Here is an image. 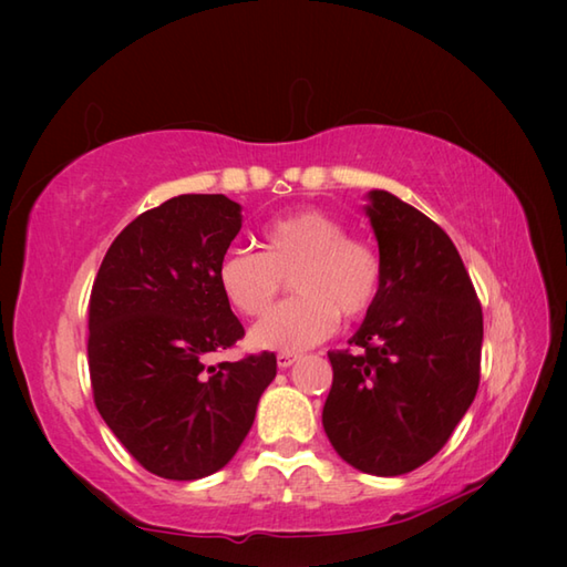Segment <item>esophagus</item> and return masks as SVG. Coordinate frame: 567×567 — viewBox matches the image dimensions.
Segmentation results:
<instances>
[{"label":"esophagus","mask_w":567,"mask_h":567,"mask_svg":"<svg viewBox=\"0 0 567 567\" xmlns=\"http://www.w3.org/2000/svg\"><path fill=\"white\" fill-rule=\"evenodd\" d=\"M299 360V355L297 353H277V368H290V365H295Z\"/></svg>","instance_id":"34e87169"}]
</instances>
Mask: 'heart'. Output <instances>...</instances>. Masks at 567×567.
Returning a JSON list of instances; mask_svg holds the SVG:
<instances>
[{"instance_id": "b5f03b06", "label": "heart", "mask_w": 567, "mask_h": 567, "mask_svg": "<svg viewBox=\"0 0 567 567\" xmlns=\"http://www.w3.org/2000/svg\"><path fill=\"white\" fill-rule=\"evenodd\" d=\"M292 277L290 302L272 309L250 331L265 351L299 353L327 341L341 315L360 319L378 305L384 260L363 238L321 209H299L262 228V250L231 248L219 262L226 302L244 317H262Z\"/></svg>"}]
</instances>
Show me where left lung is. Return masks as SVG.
Returning a JSON list of instances; mask_svg holds the SVG:
<instances>
[{
	"mask_svg": "<svg viewBox=\"0 0 567 567\" xmlns=\"http://www.w3.org/2000/svg\"><path fill=\"white\" fill-rule=\"evenodd\" d=\"M384 287L365 321L329 351L323 431L360 473L394 477L436 455L480 384L483 307L453 240L412 204L368 192Z\"/></svg>",
	"mask_w": 567,
	"mask_h": 567,
	"instance_id": "left-lung-1",
	"label": "left lung"
}]
</instances>
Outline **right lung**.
<instances>
[{"label":"right lung","instance_id":"right-lung-1","mask_svg":"<svg viewBox=\"0 0 567 567\" xmlns=\"http://www.w3.org/2000/svg\"><path fill=\"white\" fill-rule=\"evenodd\" d=\"M240 204L179 195L143 212L106 250L90 297L94 404L124 449L165 480H199L236 455L275 380L262 351L207 365L244 339L216 270Z\"/></svg>","mask_w":567,"mask_h":567}]
</instances>
